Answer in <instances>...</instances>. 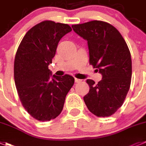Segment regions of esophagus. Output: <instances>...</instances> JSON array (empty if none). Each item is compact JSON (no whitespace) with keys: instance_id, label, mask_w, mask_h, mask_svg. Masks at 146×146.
Masks as SVG:
<instances>
[{"instance_id":"1","label":"esophagus","mask_w":146,"mask_h":146,"mask_svg":"<svg viewBox=\"0 0 146 146\" xmlns=\"http://www.w3.org/2000/svg\"><path fill=\"white\" fill-rule=\"evenodd\" d=\"M74 81H75V83H80V82L82 81V80L80 79H78V78H74Z\"/></svg>"}]
</instances>
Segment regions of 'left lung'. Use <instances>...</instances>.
Segmentation results:
<instances>
[{"label": "left lung", "mask_w": 146, "mask_h": 146, "mask_svg": "<svg viewBox=\"0 0 146 146\" xmlns=\"http://www.w3.org/2000/svg\"><path fill=\"white\" fill-rule=\"evenodd\" d=\"M72 27L87 40L89 63L102 74L98 84L86 80L90 88L84 102L94 115L109 117L122 106L130 88L132 68L129 47L119 31L104 21H92Z\"/></svg>", "instance_id": "8db88e82"}]
</instances>
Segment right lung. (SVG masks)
I'll return each mask as SVG.
<instances>
[{
  "label": "right lung",
  "mask_w": 146,
  "mask_h": 146,
  "mask_svg": "<svg viewBox=\"0 0 146 146\" xmlns=\"http://www.w3.org/2000/svg\"><path fill=\"white\" fill-rule=\"evenodd\" d=\"M72 31L68 24L45 21L25 35L16 52L14 78L24 109L39 121H49L63 110L66 94L74 85L71 75H52L48 65L58 43Z\"/></svg>",
  "instance_id": "obj_1"
}]
</instances>
